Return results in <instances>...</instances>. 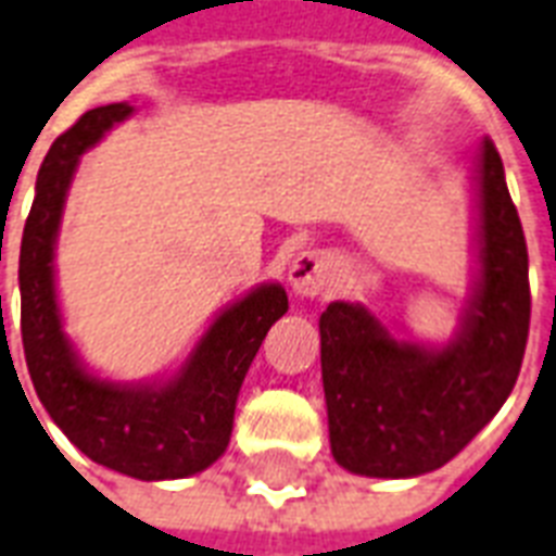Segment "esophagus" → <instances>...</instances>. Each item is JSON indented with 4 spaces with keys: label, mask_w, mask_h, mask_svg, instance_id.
Instances as JSON below:
<instances>
[{
    "label": "esophagus",
    "mask_w": 556,
    "mask_h": 556,
    "mask_svg": "<svg viewBox=\"0 0 556 556\" xmlns=\"http://www.w3.org/2000/svg\"><path fill=\"white\" fill-rule=\"evenodd\" d=\"M332 277V260L324 250H303L288 265V282L300 296H317Z\"/></svg>",
    "instance_id": "34e87169"
}]
</instances>
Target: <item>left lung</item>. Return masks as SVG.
Wrapping results in <instances>:
<instances>
[{"label":"left lung","instance_id":"1","mask_svg":"<svg viewBox=\"0 0 556 556\" xmlns=\"http://www.w3.org/2000/svg\"><path fill=\"white\" fill-rule=\"evenodd\" d=\"M472 198L476 268L448 341L396 338L346 300L320 315L329 446L355 476L417 478L440 469L514 391L531 326L528 248L490 139L472 154Z\"/></svg>","mask_w":556,"mask_h":556}]
</instances>
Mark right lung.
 Segmentation results:
<instances>
[{"label":"right lung","instance_id":"right-lung-1","mask_svg":"<svg viewBox=\"0 0 556 556\" xmlns=\"http://www.w3.org/2000/svg\"><path fill=\"white\" fill-rule=\"evenodd\" d=\"M130 116L127 101L87 110L42 160L20 248L23 346L42 408L84 455L139 481H175L227 452L241 381L288 312V294L279 282L250 288L215 315L175 372L156 379L113 381L84 364L63 329L54 250L80 154Z\"/></svg>","mask_w":556,"mask_h":556}]
</instances>
